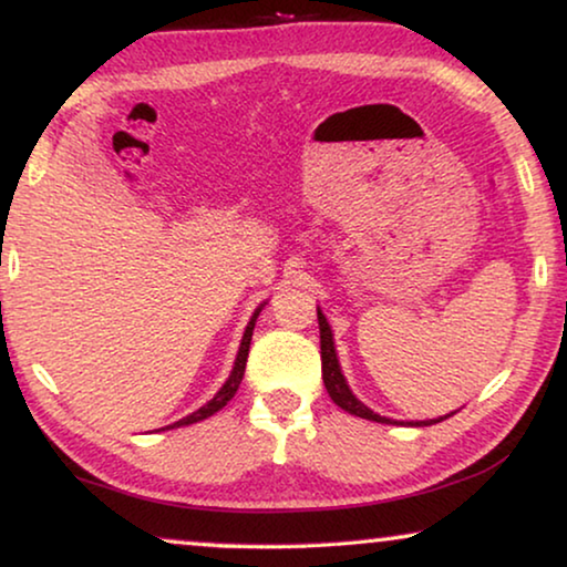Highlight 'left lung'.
<instances>
[{
	"mask_svg": "<svg viewBox=\"0 0 567 567\" xmlns=\"http://www.w3.org/2000/svg\"><path fill=\"white\" fill-rule=\"evenodd\" d=\"M317 320H320V351H322V379H324V390L336 402L338 408H343L346 413H351L355 417H367V421H377V423H392L390 417H382L377 413H371V410L363 405L353 398V392L348 390L343 374H340V367H338V355H336V346H332V332H330V324L324 320V315L317 309ZM439 421H444V417H439ZM439 421H425V423H415V425H431V423H439Z\"/></svg>",
	"mask_w": 567,
	"mask_h": 567,
	"instance_id": "obj_1",
	"label": "left lung"
}]
</instances>
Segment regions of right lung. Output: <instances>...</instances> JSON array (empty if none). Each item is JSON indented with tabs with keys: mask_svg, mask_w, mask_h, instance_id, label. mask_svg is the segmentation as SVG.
I'll return each mask as SVG.
<instances>
[{
	"mask_svg": "<svg viewBox=\"0 0 567 567\" xmlns=\"http://www.w3.org/2000/svg\"><path fill=\"white\" fill-rule=\"evenodd\" d=\"M258 312H260V309H258ZM258 312L252 315L250 324H247V330H245V336H243V346H239V353H237L235 369H231V374H229V379H227V384H224L221 390L214 394V400H208L204 408L196 410V413L188 415V417H183V421L173 423V425H169V429H177V425H190V423H198V421H204V417H212L214 413H219V410H221L224 405H227V402H229L231 398H235L237 390H239V384H243V377H245V367H247V353H250L252 328H255V320H258Z\"/></svg>",
	"mask_w": 567,
	"mask_h": 567,
	"instance_id": "add662e5",
	"label": "right lung"
}]
</instances>
